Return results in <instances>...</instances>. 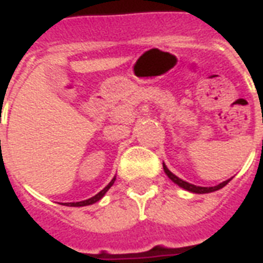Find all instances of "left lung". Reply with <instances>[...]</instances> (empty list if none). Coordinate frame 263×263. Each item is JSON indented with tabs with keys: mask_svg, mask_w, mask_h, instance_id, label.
Here are the masks:
<instances>
[{
	"mask_svg": "<svg viewBox=\"0 0 263 263\" xmlns=\"http://www.w3.org/2000/svg\"><path fill=\"white\" fill-rule=\"evenodd\" d=\"M163 168H164V173L167 174V177L170 178L174 184H177L178 186H181V188H184L185 191H190V192H194V194H209V192H215L217 191V190H220V188H223L224 185H227L229 182L231 181V178H229V180L223 181V182H220L219 185H215V186H198V185H194V184H190V182H186V181L181 180V178H178V177L176 176V174H173L168 168H167V166L163 163Z\"/></svg>",
	"mask_w": 263,
	"mask_h": 263,
	"instance_id": "left-lung-1",
	"label": "left lung"
}]
</instances>
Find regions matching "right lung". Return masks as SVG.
Listing matches in <instances>:
<instances>
[{
	"label": "right lung",
	"mask_w": 263,
	"mask_h": 263,
	"mask_svg": "<svg viewBox=\"0 0 263 263\" xmlns=\"http://www.w3.org/2000/svg\"><path fill=\"white\" fill-rule=\"evenodd\" d=\"M114 181H116V177L112 178L110 182H108V185L106 186V188H103L102 191L99 192V194H96L95 196H92V198H89V199H86V201H81V202H69V203H67V206H87V205H93V203H96L97 201H100L103 196H104V194H106L110 188L112 186V184H114Z\"/></svg>",
	"instance_id": "obj_1"
}]
</instances>
